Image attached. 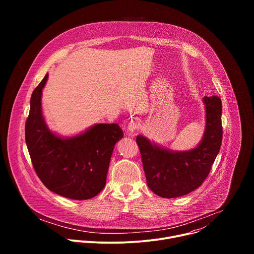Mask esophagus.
Returning a JSON list of instances; mask_svg holds the SVG:
<instances>
[{"label": "esophagus", "instance_id": "obj_1", "mask_svg": "<svg viewBox=\"0 0 254 254\" xmlns=\"http://www.w3.org/2000/svg\"><path fill=\"white\" fill-rule=\"evenodd\" d=\"M138 127H139V125H138L135 121H130V122H128V124H127V130H128L129 132H133V131L136 130Z\"/></svg>", "mask_w": 254, "mask_h": 254}]
</instances>
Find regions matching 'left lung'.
Segmentation results:
<instances>
[{"mask_svg": "<svg viewBox=\"0 0 254 254\" xmlns=\"http://www.w3.org/2000/svg\"><path fill=\"white\" fill-rule=\"evenodd\" d=\"M206 129L200 144L186 152L164 150L142 135L136 136L148 187L163 198L186 195L202 185L222 142V103L218 96H205Z\"/></svg>", "mask_w": 254, "mask_h": 254, "instance_id": "left-lung-1", "label": "left lung"}]
</instances>
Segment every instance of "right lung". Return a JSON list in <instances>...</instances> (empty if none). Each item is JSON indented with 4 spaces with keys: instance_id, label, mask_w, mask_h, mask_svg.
<instances>
[{
    "instance_id": "add662e5",
    "label": "right lung",
    "mask_w": 254,
    "mask_h": 254,
    "mask_svg": "<svg viewBox=\"0 0 254 254\" xmlns=\"http://www.w3.org/2000/svg\"><path fill=\"white\" fill-rule=\"evenodd\" d=\"M48 73L32 93L25 139L34 170L50 191L73 200H87L105 186L115 144L124 136L118 124H99L84 133L61 138L51 132L41 111Z\"/></svg>"
}]
</instances>
